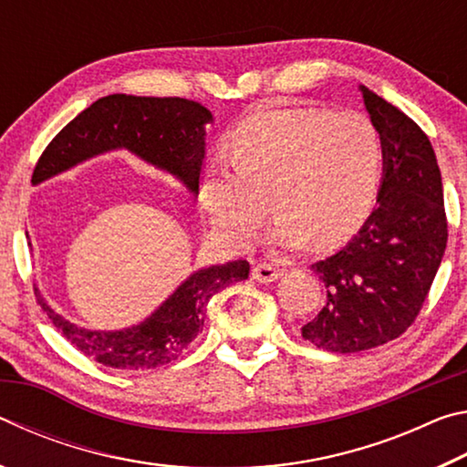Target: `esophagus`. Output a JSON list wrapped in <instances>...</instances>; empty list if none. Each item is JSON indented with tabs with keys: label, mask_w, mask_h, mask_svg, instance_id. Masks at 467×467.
<instances>
[{
	"label": "esophagus",
	"mask_w": 467,
	"mask_h": 467,
	"mask_svg": "<svg viewBox=\"0 0 467 467\" xmlns=\"http://www.w3.org/2000/svg\"><path fill=\"white\" fill-rule=\"evenodd\" d=\"M251 275L255 282H274V280H278L280 275H284V270L264 262V264H257L255 267H253Z\"/></svg>",
	"instance_id": "obj_1"
}]
</instances>
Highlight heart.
<instances>
[{
  "instance_id": "obj_1",
  "label": "heart",
  "mask_w": 467,
  "mask_h": 467,
  "mask_svg": "<svg viewBox=\"0 0 467 467\" xmlns=\"http://www.w3.org/2000/svg\"><path fill=\"white\" fill-rule=\"evenodd\" d=\"M228 156L210 164L202 203L212 226L234 249H247L278 212L270 239L296 249L313 239L334 244L365 223L381 171L379 133L360 113L264 109L231 138Z\"/></svg>"
}]
</instances>
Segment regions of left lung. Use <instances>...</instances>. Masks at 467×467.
<instances>
[{
    "label": "left lung",
    "mask_w": 467,
    "mask_h": 467,
    "mask_svg": "<svg viewBox=\"0 0 467 467\" xmlns=\"http://www.w3.org/2000/svg\"><path fill=\"white\" fill-rule=\"evenodd\" d=\"M381 140L377 208L342 251L311 265L323 309L300 327L327 352H360L412 326L447 247L442 181L431 140L391 102L358 86Z\"/></svg>",
    "instance_id": "1"
}]
</instances>
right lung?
Returning a JSON list of instances; mask_svg holds the SVG:
<instances>
[{"mask_svg":"<svg viewBox=\"0 0 467 467\" xmlns=\"http://www.w3.org/2000/svg\"><path fill=\"white\" fill-rule=\"evenodd\" d=\"M212 121V110L195 100L109 94L84 109L53 138L38 158L33 185H41L94 156L128 150L140 161L175 177L197 197L205 128ZM247 278L249 264L244 259L202 267L189 274L144 321L110 331L76 326L55 311L38 288L35 292L53 326L86 357L110 368L144 370L177 360L203 327L210 298Z\"/></svg>","mask_w":467,"mask_h":467,"instance_id":"obj_1","label":"right lung"}]
</instances>
